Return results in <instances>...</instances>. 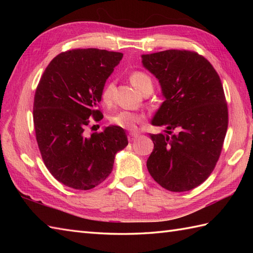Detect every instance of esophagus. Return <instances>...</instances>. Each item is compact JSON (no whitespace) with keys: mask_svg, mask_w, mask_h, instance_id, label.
<instances>
[{"mask_svg":"<svg viewBox=\"0 0 253 253\" xmlns=\"http://www.w3.org/2000/svg\"><path fill=\"white\" fill-rule=\"evenodd\" d=\"M138 136H139L138 132H129V135H128V140L133 141Z\"/></svg>","mask_w":253,"mask_h":253,"instance_id":"34e87169","label":"esophagus"}]
</instances>
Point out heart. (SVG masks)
Returning <instances> with one entry per match:
<instances>
[{"mask_svg": "<svg viewBox=\"0 0 253 253\" xmlns=\"http://www.w3.org/2000/svg\"><path fill=\"white\" fill-rule=\"evenodd\" d=\"M129 80L133 87L138 89L139 91H141V92H144L146 90H152L153 88V82L151 77L143 72H140V71L132 72L129 76ZM113 89H114V84L112 82L106 83L103 89H102L101 99L104 103H109L111 101ZM142 120H143L142 115H139L137 113L129 112V111H120L110 116V122L113 124V125H116L126 130H135L138 124Z\"/></svg>", "mask_w": 253, "mask_h": 253, "instance_id": "obj_1", "label": "heart"}]
</instances>
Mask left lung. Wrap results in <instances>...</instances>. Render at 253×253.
Returning <instances> with one entry per match:
<instances>
[{"instance_id": "1", "label": "left lung", "mask_w": 253, "mask_h": 253, "mask_svg": "<svg viewBox=\"0 0 253 253\" xmlns=\"http://www.w3.org/2000/svg\"><path fill=\"white\" fill-rule=\"evenodd\" d=\"M141 57L165 98L151 123L165 126L168 133H150L154 149L148 170L165 189L191 190L211 175L226 136L228 110L221 79L206 57L192 51Z\"/></svg>"}]
</instances>
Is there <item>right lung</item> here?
<instances>
[{
	"label": "right lung",
	"mask_w": 253,
	"mask_h": 253,
	"mask_svg": "<svg viewBox=\"0 0 253 253\" xmlns=\"http://www.w3.org/2000/svg\"><path fill=\"white\" fill-rule=\"evenodd\" d=\"M123 53L76 49L55 56L42 75L34 102L36 138L42 160L62 184L89 190L111 174L115 154L128 144L118 126L84 135L89 118H103L98 109L106 79Z\"/></svg>",
	"instance_id": "right-lung-1"
}]
</instances>
